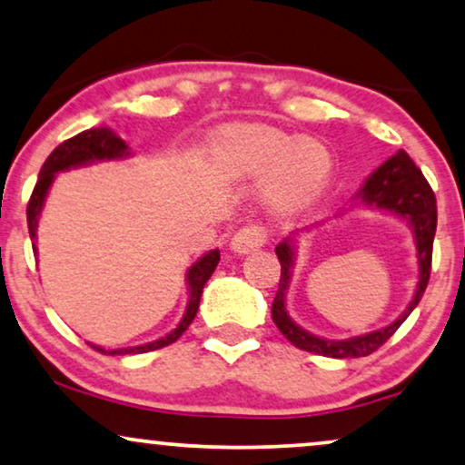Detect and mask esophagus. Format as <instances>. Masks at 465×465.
<instances>
[{
  "label": "esophagus",
  "instance_id": "34e87169",
  "mask_svg": "<svg viewBox=\"0 0 465 465\" xmlns=\"http://www.w3.org/2000/svg\"><path fill=\"white\" fill-rule=\"evenodd\" d=\"M264 241H267V228L258 224V222H252V224L241 228L239 232H234L231 245L239 254H247V252L262 247Z\"/></svg>",
  "mask_w": 465,
  "mask_h": 465
}]
</instances>
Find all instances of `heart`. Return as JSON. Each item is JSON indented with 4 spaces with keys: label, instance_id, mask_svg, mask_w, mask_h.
<instances>
[{
    "label": "heart",
    "instance_id": "obj_1",
    "mask_svg": "<svg viewBox=\"0 0 465 465\" xmlns=\"http://www.w3.org/2000/svg\"><path fill=\"white\" fill-rule=\"evenodd\" d=\"M222 164L237 177L256 179L272 173L264 185V203L288 213L316 201L333 173L329 147L313 138L297 141L267 125H237L218 138Z\"/></svg>",
    "mask_w": 465,
    "mask_h": 465
}]
</instances>
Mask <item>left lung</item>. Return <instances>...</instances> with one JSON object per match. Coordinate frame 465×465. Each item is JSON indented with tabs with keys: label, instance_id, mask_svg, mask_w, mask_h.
Segmentation results:
<instances>
[{
	"label": "left lung",
	"instance_id": "obj_1",
	"mask_svg": "<svg viewBox=\"0 0 465 465\" xmlns=\"http://www.w3.org/2000/svg\"><path fill=\"white\" fill-rule=\"evenodd\" d=\"M361 201L370 207L389 209L393 213L401 215V218L410 220V226L414 231V241H417V252H419V286L417 294H414L412 303L408 305V310L401 313L400 318L389 327L371 331L367 335L351 337V340H322L307 333L301 327H297L286 313V288L291 284V269L294 262V252L291 241H282L275 247V254L280 258L282 264V275H280V286H277L273 307H271V316L277 329L282 331V335L301 351L322 354V357H333V359H357V357H370L371 352H376L397 329L401 327V322L412 313L414 307L419 305L420 297H423L427 282H430L431 273V252H433V234H436L438 224V209H436V196H433L431 185L427 183V179L420 173V168L414 164L412 158L400 149L393 158H389L370 179L365 181V185L359 192Z\"/></svg>",
	"mask_w": 465,
	"mask_h": 465
}]
</instances>
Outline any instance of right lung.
Segmentation results:
<instances>
[{
    "label": "right lung",
    "mask_w": 465,
    "mask_h": 465,
    "mask_svg": "<svg viewBox=\"0 0 465 465\" xmlns=\"http://www.w3.org/2000/svg\"><path fill=\"white\" fill-rule=\"evenodd\" d=\"M128 155V144H125L122 138L114 136L111 130L106 128H92L81 132V134L68 138L64 141L59 147L53 149V153L48 155L45 164L40 168L38 181H35V188L32 192V198L27 203V228H29V237L34 239V252H35V228H38V215L42 211V204H45L46 192L51 188L53 179H55V173L59 171H68L72 166H81V164H89V162L95 160H114V158H124ZM220 262V250H211L209 254H204L201 261L194 262L188 271V288H190V303L188 310H185L183 318L177 324V329L171 331L166 337H162L158 341L144 343V346H132V348H117V351H104L100 346H92L95 351L102 354H138V352H152L158 351V348H164L168 343L177 341L183 331L190 327L192 321H194L196 312H198V303H201V294L203 288L207 284V280L213 273L215 267Z\"/></svg>",
    "instance_id": "obj_1"
}]
</instances>
